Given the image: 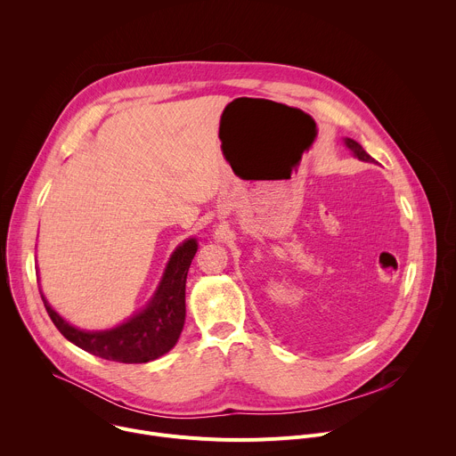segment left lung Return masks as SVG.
Wrapping results in <instances>:
<instances>
[{
    "instance_id": "1",
    "label": "left lung",
    "mask_w": 456,
    "mask_h": 456,
    "mask_svg": "<svg viewBox=\"0 0 456 456\" xmlns=\"http://www.w3.org/2000/svg\"><path fill=\"white\" fill-rule=\"evenodd\" d=\"M345 142H346V146L354 151V155L359 159V160H364V162H375L364 150H362V146L359 144V142H355V141H352V139H345Z\"/></svg>"
}]
</instances>
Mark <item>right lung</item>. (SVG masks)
Here are the masks:
<instances>
[{"instance_id": "1", "label": "right lung", "mask_w": 456, "mask_h": 456, "mask_svg": "<svg viewBox=\"0 0 456 456\" xmlns=\"http://www.w3.org/2000/svg\"><path fill=\"white\" fill-rule=\"evenodd\" d=\"M197 241H183L171 256L160 287L151 303L135 317L106 332H83L64 321L45 299L55 329L76 346L106 361L137 364L167 354L178 341L185 321V280L197 254Z\"/></svg>"}]
</instances>
